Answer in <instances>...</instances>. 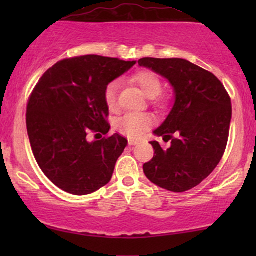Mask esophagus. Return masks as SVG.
I'll return each mask as SVG.
<instances>
[{"label":"esophagus","mask_w":256,"mask_h":256,"mask_svg":"<svg viewBox=\"0 0 256 256\" xmlns=\"http://www.w3.org/2000/svg\"><path fill=\"white\" fill-rule=\"evenodd\" d=\"M136 144H138V140H128V146H136Z\"/></svg>","instance_id":"esophagus-1"}]
</instances>
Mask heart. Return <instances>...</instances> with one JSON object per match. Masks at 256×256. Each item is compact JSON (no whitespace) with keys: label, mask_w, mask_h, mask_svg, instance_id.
I'll return each instance as SVG.
<instances>
[{"label":"heart","mask_w":256,"mask_h":256,"mask_svg":"<svg viewBox=\"0 0 256 256\" xmlns=\"http://www.w3.org/2000/svg\"><path fill=\"white\" fill-rule=\"evenodd\" d=\"M132 82L140 88L146 98H158L162 90L161 80L155 73L149 71L138 72L132 77ZM120 89V82L113 80L107 85L104 90L106 104L110 110L118 107V95ZM152 125V116L148 113H128L116 120V128L120 134L128 138H140L146 131H148Z\"/></svg>","instance_id":"1"}]
</instances>
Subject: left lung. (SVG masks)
<instances>
[{
    "instance_id": "left-lung-1",
    "label": "left lung",
    "mask_w": 256,
    "mask_h": 256,
    "mask_svg": "<svg viewBox=\"0 0 256 256\" xmlns=\"http://www.w3.org/2000/svg\"><path fill=\"white\" fill-rule=\"evenodd\" d=\"M140 67L168 80L174 102L152 134L171 140L168 149L152 140L154 158L143 165L146 178L173 192L192 189L214 171L228 144L231 100L213 73L184 58H144Z\"/></svg>"
}]
</instances>
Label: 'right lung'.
Wrapping results in <instances>:
<instances>
[{"instance_id":"obj_1","label":"right lung","mask_w":256,"mask_h":256,"mask_svg":"<svg viewBox=\"0 0 256 256\" xmlns=\"http://www.w3.org/2000/svg\"><path fill=\"white\" fill-rule=\"evenodd\" d=\"M134 64L98 55L66 58L32 91L26 112L32 152L44 174L64 192L88 195L110 180L128 140L119 134L90 140V134H108L104 90Z\"/></svg>"}]
</instances>
